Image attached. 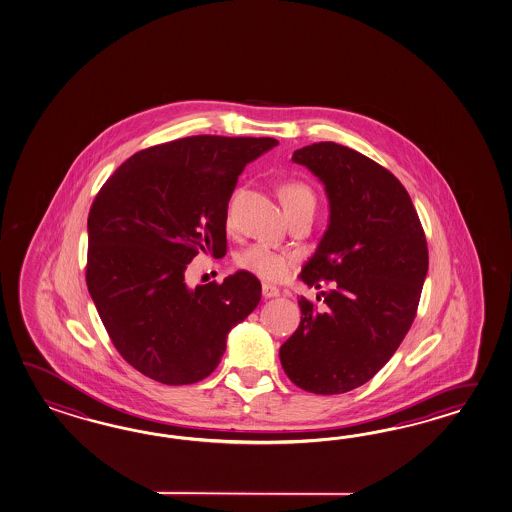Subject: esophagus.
Segmentation results:
<instances>
[{
    "label": "esophagus",
    "mask_w": 512,
    "mask_h": 512,
    "mask_svg": "<svg viewBox=\"0 0 512 512\" xmlns=\"http://www.w3.org/2000/svg\"><path fill=\"white\" fill-rule=\"evenodd\" d=\"M262 293L265 298L280 297V289H278V287L269 286V284H263Z\"/></svg>",
    "instance_id": "1"
}]
</instances>
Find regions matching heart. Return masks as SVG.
Segmentation results:
<instances>
[{
	"mask_svg": "<svg viewBox=\"0 0 512 512\" xmlns=\"http://www.w3.org/2000/svg\"><path fill=\"white\" fill-rule=\"evenodd\" d=\"M280 199L286 208V214L295 212L298 208H315V195L302 182H286L280 188ZM230 219V214H228ZM295 263V256L289 252H278L265 245H252L243 250L238 256V265L247 273L256 274L258 278L267 282H280L286 280L291 267Z\"/></svg>",
	"mask_w": 512,
	"mask_h": 512,
	"instance_id": "b5f03b06",
	"label": "heart"
}]
</instances>
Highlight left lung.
I'll return each mask as SVG.
<instances>
[{
	"mask_svg": "<svg viewBox=\"0 0 512 512\" xmlns=\"http://www.w3.org/2000/svg\"><path fill=\"white\" fill-rule=\"evenodd\" d=\"M321 180L330 219L300 271L308 286L335 280L317 311L300 297L297 332L280 363L297 387L315 394L356 389L393 357L415 321L428 274L426 236L409 193L391 171L333 142L291 158Z\"/></svg>",
	"mask_w": 512,
	"mask_h": 512,
	"instance_id": "obj_1",
	"label": "left lung"
}]
</instances>
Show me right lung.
Returning a JSON list of instances; mask_svg holds the SVG:
<instances>
[{
    "label": "right lung",
    "instance_id": "add662e5",
    "mask_svg": "<svg viewBox=\"0 0 512 512\" xmlns=\"http://www.w3.org/2000/svg\"><path fill=\"white\" fill-rule=\"evenodd\" d=\"M274 138L190 136L132 155L88 215L86 284L123 359L143 376L188 385L214 372L228 332L260 304L262 284L238 271L191 289L199 254H226V210L241 171Z\"/></svg>",
    "mask_w": 512,
    "mask_h": 512
}]
</instances>
